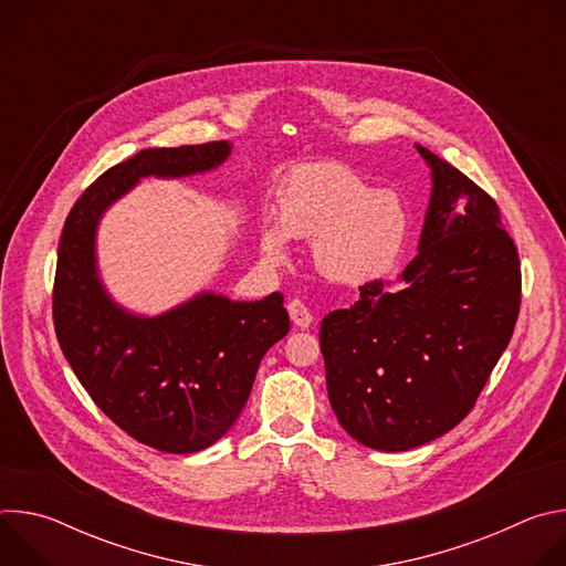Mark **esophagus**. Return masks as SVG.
Here are the masks:
<instances>
[{"label":"esophagus","instance_id":"1","mask_svg":"<svg viewBox=\"0 0 566 566\" xmlns=\"http://www.w3.org/2000/svg\"><path fill=\"white\" fill-rule=\"evenodd\" d=\"M286 308H289V315H291V319H293V325H297L300 329H306L311 322H313V315H311V311H308V306L304 304V302H300V300H291L289 304H286Z\"/></svg>","mask_w":566,"mask_h":566}]
</instances>
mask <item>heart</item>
I'll use <instances>...</instances> for the list:
<instances>
[{"label": "heart", "instance_id": "1", "mask_svg": "<svg viewBox=\"0 0 566 566\" xmlns=\"http://www.w3.org/2000/svg\"><path fill=\"white\" fill-rule=\"evenodd\" d=\"M277 226H264V260L282 262L286 237L311 239L317 271L340 284H363L382 275L408 234V212L391 190H369L367 181L336 160L304 164L291 172L275 201Z\"/></svg>", "mask_w": 566, "mask_h": 566}]
</instances>
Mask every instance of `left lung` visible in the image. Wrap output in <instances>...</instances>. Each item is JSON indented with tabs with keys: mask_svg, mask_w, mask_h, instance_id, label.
Here are the masks:
<instances>
[{
	"mask_svg": "<svg viewBox=\"0 0 566 566\" xmlns=\"http://www.w3.org/2000/svg\"><path fill=\"white\" fill-rule=\"evenodd\" d=\"M432 168L419 255L400 286L371 280L319 327L340 426L363 446L400 452L459 426L511 343L522 302L520 255L495 199L417 145Z\"/></svg>",
	"mask_w": 566,
	"mask_h": 566,
	"instance_id": "1",
	"label": "left lung"
}]
</instances>
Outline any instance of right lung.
Here are the masks:
<instances>
[{
	"label": "right lung",
	"mask_w": 566,
	"mask_h": 566,
	"mask_svg": "<svg viewBox=\"0 0 566 566\" xmlns=\"http://www.w3.org/2000/svg\"><path fill=\"white\" fill-rule=\"evenodd\" d=\"M228 154L226 140L140 149L80 195L60 234L53 282L60 349L96 406L160 452H199L230 430L264 354L289 334V313L282 293L260 302L201 293L164 315H129L96 275V226L138 179L206 172Z\"/></svg>",
	"instance_id": "obj_1"
}]
</instances>
